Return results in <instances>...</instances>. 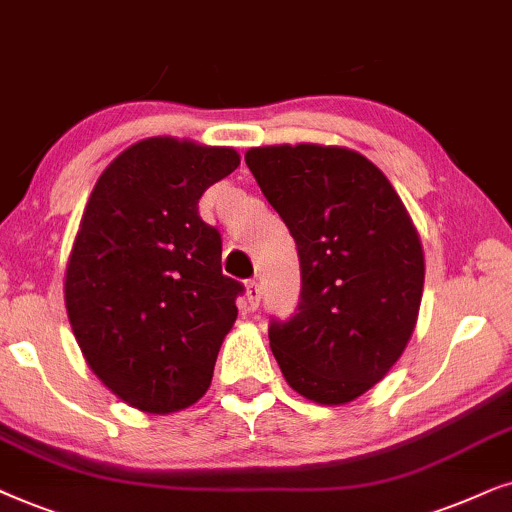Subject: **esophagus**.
I'll return each mask as SVG.
<instances>
[{"label":"esophagus","mask_w":512,"mask_h":512,"mask_svg":"<svg viewBox=\"0 0 512 512\" xmlns=\"http://www.w3.org/2000/svg\"><path fill=\"white\" fill-rule=\"evenodd\" d=\"M245 297H248V309L255 311L257 306H260V299H262V288L257 281H248L245 283Z\"/></svg>","instance_id":"34e87169"}]
</instances>
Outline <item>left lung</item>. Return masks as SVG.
<instances>
[{
  "instance_id": "left-lung-1",
  "label": "left lung",
  "mask_w": 512,
  "mask_h": 512,
  "mask_svg": "<svg viewBox=\"0 0 512 512\" xmlns=\"http://www.w3.org/2000/svg\"><path fill=\"white\" fill-rule=\"evenodd\" d=\"M262 194L297 243L302 295L269 344L292 391L344 405L403 356L419 318L424 250L386 175L346 147L269 145L245 152Z\"/></svg>"
}]
</instances>
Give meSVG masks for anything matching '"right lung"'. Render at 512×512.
I'll return each instance as SVG.
<instances>
[{"label":"right lung","mask_w":512,"mask_h":512,"mask_svg":"<svg viewBox=\"0 0 512 512\" xmlns=\"http://www.w3.org/2000/svg\"><path fill=\"white\" fill-rule=\"evenodd\" d=\"M234 147L140 140L102 170L65 271L86 365L135 410L170 414L208 391L243 285L222 274V238L199 215L234 173Z\"/></svg>","instance_id":"right-lung-1"}]
</instances>
